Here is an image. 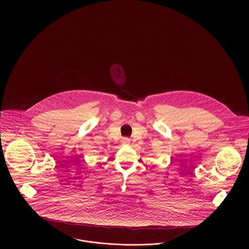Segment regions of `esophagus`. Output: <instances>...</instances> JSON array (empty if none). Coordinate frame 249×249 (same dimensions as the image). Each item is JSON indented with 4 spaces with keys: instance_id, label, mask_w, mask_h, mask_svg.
<instances>
[{
    "instance_id": "34e87169",
    "label": "esophagus",
    "mask_w": 249,
    "mask_h": 249,
    "mask_svg": "<svg viewBox=\"0 0 249 249\" xmlns=\"http://www.w3.org/2000/svg\"><path fill=\"white\" fill-rule=\"evenodd\" d=\"M130 140L129 138H122V140H121V142H122V144H124V145H128L129 143H130Z\"/></svg>"
}]
</instances>
